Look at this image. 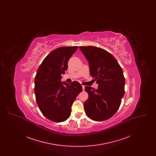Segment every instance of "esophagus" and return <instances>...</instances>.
Instances as JSON below:
<instances>
[{
  "label": "esophagus",
  "mask_w": 156,
  "mask_h": 156,
  "mask_svg": "<svg viewBox=\"0 0 156 156\" xmlns=\"http://www.w3.org/2000/svg\"><path fill=\"white\" fill-rule=\"evenodd\" d=\"M82 87L83 90H85V86H84V85H82Z\"/></svg>",
  "instance_id": "1"
}]
</instances>
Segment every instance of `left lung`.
<instances>
[{
	"label": "left lung",
	"mask_w": 156,
	"mask_h": 156,
	"mask_svg": "<svg viewBox=\"0 0 156 156\" xmlns=\"http://www.w3.org/2000/svg\"><path fill=\"white\" fill-rule=\"evenodd\" d=\"M80 49L89 62L90 74L98 83L97 89L85 87L89 95L83 105L85 112L96 121L109 119L118 110L125 94L122 69L111 54L102 48L80 46Z\"/></svg>",
	"instance_id": "obj_1"
}]
</instances>
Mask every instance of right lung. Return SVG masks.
Returning a JSON list of instances; mask_svg holds the SVG:
<instances>
[{"mask_svg":"<svg viewBox=\"0 0 156 156\" xmlns=\"http://www.w3.org/2000/svg\"><path fill=\"white\" fill-rule=\"evenodd\" d=\"M78 47H62L53 50L37 69L34 79L36 102L43 115L52 122H64L70 116L73 104L82 90L78 82L61 81L68 60Z\"/></svg>","mask_w":156,"mask_h":156,"instance_id":"1","label":"right lung"}]
</instances>
